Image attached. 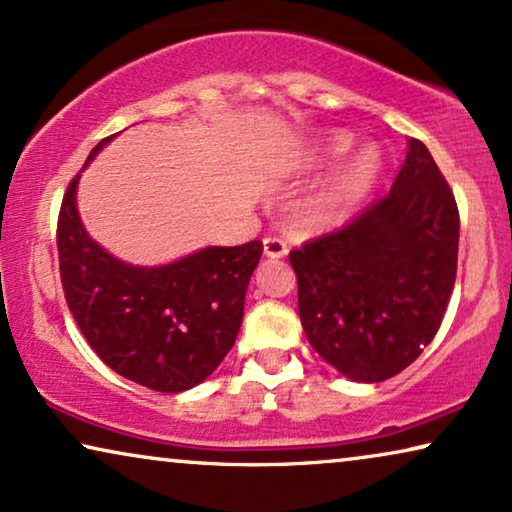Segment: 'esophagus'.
Segmentation results:
<instances>
[{"label": "esophagus", "mask_w": 512, "mask_h": 512, "mask_svg": "<svg viewBox=\"0 0 512 512\" xmlns=\"http://www.w3.org/2000/svg\"><path fill=\"white\" fill-rule=\"evenodd\" d=\"M263 254L268 258H284L289 254V247L282 237H265L263 240Z\"/></svg>", "instance_id": "34e87169"}]
</instances>
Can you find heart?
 <instances>
[{"label":"heart","mask_w":512,"mask_h":512,"mask_svg":"<svg viewBox=\"0 0 512 512\" xmlns=\"http://www.w3.org/2000/svg\"><path fill=\"white\" fill-rule=\"evenodd\" d=\"M354 139L347 132H331L321 139L312 153L310 165L314 170L335 163L352 149ZM382 172V158L377 146L368 144L340 163L314 191L303 200L300 219L310 228H328L345 219L356 205H361L373 191Z\"/></svg>","instance_id":"b5f03b06"}]
</instances>
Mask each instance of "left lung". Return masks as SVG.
<instances>
[{"label":"left lung","instance_id":"1","mask_svg":"<svg viewBox=\"0 0 512 512\" xmlns=\"http://www.w3.org/2000/svg\"><path fill=\"white\" fill-rule=\"evenodd\" d=\"M459 212L419 139L391 191L338 233L289 254L314 352L354 382L408 368L438 333L457 277Z\"/></svg>","mask_w":512,"mask_h":512}]
</instances>
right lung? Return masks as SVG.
<instances>
[{
    "instance_id": "obj_1",
    "label": "right lung",
    "mask_w": 512,
    "mask_h": 512,
    "mask_svg": "<svg viewBox=\"0 0 512 512\" xmlns=\"http://www.w3.org/2000/svg\"><path fill=\"white\" fill-rule=\"evenodd\" d=\"M111 139L90 151L83 170ZM81 172L62 198L58 256L83 338L125 380L165 394L198 387L235 345L263 244L205 247L165 265L125 263L83 226L76 205Z\"/></svg>"
}]
</instances>
